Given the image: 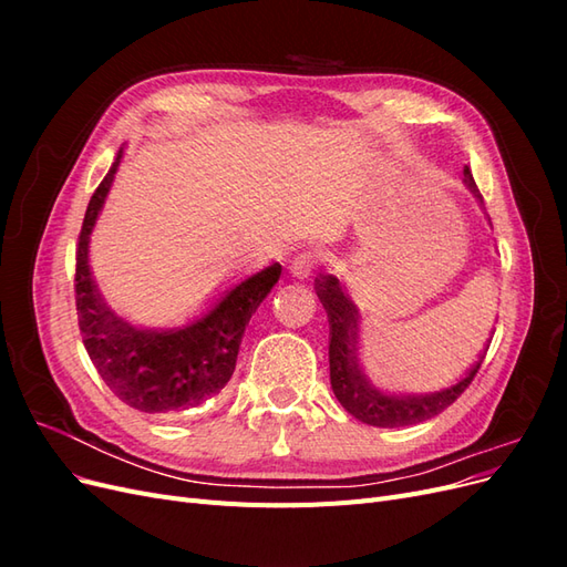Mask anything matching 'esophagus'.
Listing matches in <instances>:
<instances>
[{
  "label": "esophagus",
  "instance_id": "34e87169",
  "mask_svg": "<svg viewBox=\"0 0 567 567\" xmlns=\"http://www.w3.org/2000/svg\"><path fill=\"white\" fill-rule=\"evenodd\" d=\"M315 267H317V260L312 255H300V257H296L293 265H290V271H293L300 279H307L315 271Z\"/></svg>",
  "mask_w": 567,
  "mask_h": 567
}]
</instances>
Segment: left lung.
<instances>
[{
	"label": "left lung",
	"instance_id": "8db88e82",
	"mask_svg": "<svg viewBox=\"0 0 567 567\" xmlns=\"http://www.w3.org/2000/svg\"><path fill=\"white\" fill-rule=\"evenodd\" d=\"M463 177L475 198L483 203L471 169H463ZM317 296L323 305L326 315H329L331 326V346H329V362H331V388L338 402L346 406L348 414L359 419L362 423L375 427H402V425H416L427 419L442 414L444 409L452 406L461 392L471 385L475 373L480 371L485 354L477 359V364L461 379L456 385L440 390L433 394H385L369 385L364 373L359 371L357 362V307L350 298L342 293L338 279L326 277L317 281ZM489 348V346H487Z\"/></svg>",
	"mask_w": 567,
	"mask_h": 567
}]
</instances>
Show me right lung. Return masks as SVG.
Wrapping results in <instances>:
<instances>
[{
  "instance_id": "right-lung-1",
  "label": "right lung",
  "mask_w": 567,
  "mask_h": 567,
  "mask_svg": "<svg viewBox=\"0 0 567 567\" xmlns=\"http://www.w3.org/2000/svg\"><path fill=\"white\" fill-rule=\"evenodd\" d=\"M117 151L109 175L94 192L75 257V305L82 342L104 383L132 409L175 414L215 398L231 379L250 317L281 277V265L234 286L208 315L177 331H146L115 317L101 300L90 271V234L111 192Z\"/></svg>"
}]
</instances>
